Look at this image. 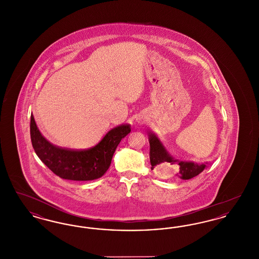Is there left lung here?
<instances>
[{
    "mask_svg": "<svg viewBox=\"0 0 259 259\" xmlns=\"http://www.w3.org/2000/svg\"><path fill=\"white\" fill-rule=\"evenodd\" d=\"M148 137H149V146H150L149 159L151 164V170H153L154 168L162 169L166 164L174 165L177 162V164L179 165L177 176L183 180L192 179L204 171L206 167L205 164L199 165L193 162L176 160L166 151V149L162 146L159 139L153 133H148ZM169 162L170 163V164H168ZM169 171H171V169Z\"/></svg>",
    "mask_w": 259,
    "mask_h": 259,
    "instance_id": "left-lung-1",
    "label": "left lung"
}]
</instances>
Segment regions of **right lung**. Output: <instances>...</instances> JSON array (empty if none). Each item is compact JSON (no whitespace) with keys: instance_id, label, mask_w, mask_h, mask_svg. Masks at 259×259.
Returning <instances> with one entry per match:
<instances>
[{"instance_id":"1","label":"right lung","mask_w":259,"mask_h":259,"mask_svg":"<svg viewBox=\"0 0 259 259\" xmlns=\"http://www.w3.org/2000/svg\"><path fill=\"white\" fill-rule=\"evenodd\" d=\"M130 131V125H119L109 131L94 148L74 150L50 143L38 131L33 114L30 122L31 142L38 158L55 175L71 181H92L101 178L109 169L121 139Z\"/></svg>"}]
</instances>
